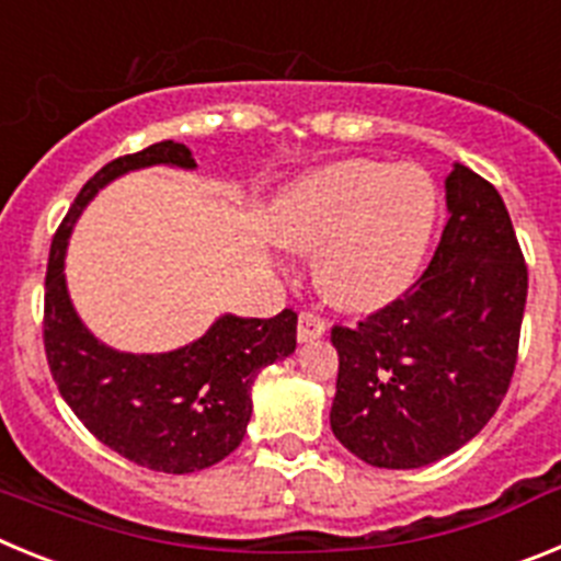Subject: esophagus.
<instances>
[{"label": "esophagus", "mask_w": 561, "mask_h": 561, "mask_svg": "<svg viewBox=\"0 0 561 561\" xmlns=\"http://www.w3.org/2000/svg\"><path fill=\"white\" fill-rule=\"evenodd\" d=\"M323 334H325V323L320 320V317L309 314V311H304V314L297 317V340L314 342V340H320Z\"/></svg>", "instance_id": "1"}]
</instances>
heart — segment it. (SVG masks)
I'll list each match as a JSON object with an SVG mask.
<instances>
[{
  "mask_svg": "<svg viewBox=\"0 0 561 561\" xmlns=\"http://www.w3.org/2000/svg\"><path fill=\"white\" fill-rule=\"evenodd\" d=\"M438 193L415 165L334 162L289 191L280 238L317 252V286L345 309H376L413 280L433 236Z\"/></svg>",
  "mask_w": 561,
  "mask_h": 561,
  "instance_id": "heart-1",
  "label": "heart"
}]
</instances>
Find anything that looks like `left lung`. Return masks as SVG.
Instances as JSON below:
<instances>
[{"label":"left lung","instance_id":"8db88e82","mask_svg":"<svg viewBox=\"0 0 561 561\" xmlns=\"http://www.w3.org/2000/svg\"><path fill=\"white\" fill-rule=\"evenodd\" d=\"M449 221L410 291L334 325L340 354L331 430L379 469H419L458 453L497 413L514 374L528 270L494 185L455 162Z\"/></svg>","mask_w":561,"mask_h":561}]
</instances>
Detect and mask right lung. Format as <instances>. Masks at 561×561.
<instances>
[{
	"mask_svg": "<svg viewBox=\"0 0 561 561\" xmlns=\"http://www.w3.org/2000/svg\"><path fill=\"white\" fill-rule=\"evenodd\" d=\"M153 165L193 171L196 160L182 142H153L103 165L69 207L49 247L44 348L58 393L101 444L153 472L187 474L219 463L244 440L252 381L295 354L297 314L284 309L261 320L227 311L202 336L162 354L117 351L83 325L64 275L69 236L98 191Z\"/></svg>",
	"mask_w": 561,
	"mask_h": 561,
	"instance_id": "obj_1",
	"label": "right lung"
}]
</instances>
